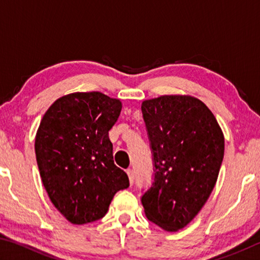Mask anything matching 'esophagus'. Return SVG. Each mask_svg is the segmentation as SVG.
<instances>
[{"label":"esophagus","instance_id":"obj_1","mask_svg":"<svg viewBox=\"0 0 260 260\" xmlns=\"http://www.w3.org/2000/svg\"><path fill=\"white\" fill-rule=\"evenodd\" d=\"M126 172H127V175H128V178H129L131 184H133V182H134V172H133V170L128 169V170L126 171Z\"/></svg>","mask_w":260,"mask_h":260}]
</instances>
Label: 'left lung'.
<instances>
[{"label":"left lung","mask_w":260,"mask_h":260,"mask_svg":"<svg viewBox=\"0 0 260 260\" xmlns=\"http://www.w3.org/2000/svg\"><path fill=\"white\" fill-rule=\"evenodd\" d=\"M155 178L141 202L147 218L166 232L186 227L217 182L225 138L211 110L190 95H162L141 105Z\"/></svg>","instance_id":"8db88e82"}]
</instances>
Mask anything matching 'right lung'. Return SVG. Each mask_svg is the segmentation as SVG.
<instances>
[{
	"label": "right lung",
	"instance_id": "right-lung-1",
	"mask_svg": "<svg viewBox=\"0 0 260 260\" xmlns=\"http://www.w3.org/2000/svg\"><path fill=\"white\" fill-rule=\"evenodd\" d=\"M121 108L100 91H77L43 114L34 146L39 171L51 203L73 225L103 218L114 193L129 186L109 139Z\"/></svg>",
	"mask_w": 260,
	"mask_h": 260
}]
</instances>
